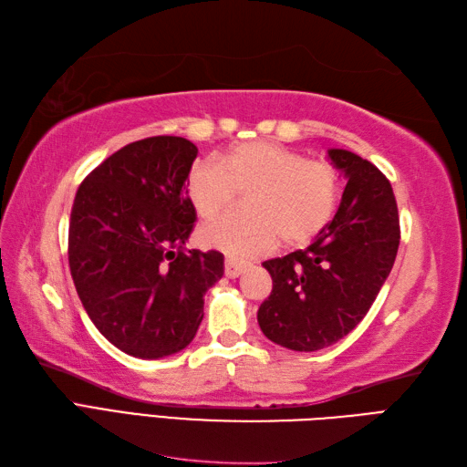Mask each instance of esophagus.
I'll return each instance as SVG.
<instances>
[{"label": "esophagus", "instance_id": "obj_1", "mask_svg": "<svg viewBox=\"0 0 467 467\" xmlns=\"http://www.w3.org/2000/svg\"><path fill=\"white\" fill-rule=\"evenodd\" d=\"M244 271H245V264H242V261H235V259H225V275L230 277V279L240 277Z\"/></svg>", "mask_w": 467, "mask_h": 467}]
</instances>
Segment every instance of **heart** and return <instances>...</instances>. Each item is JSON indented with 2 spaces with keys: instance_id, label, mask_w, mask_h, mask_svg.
Segmentation results:
<instances>
[{
  "instance_id": "1",
  "label": "heart",
  "mask_w": 467,
  "mask_h": 467,
  "mask_svg": "<svg viewBox=\"0 0 467 467\" xmlns=\"http://www.w3.org/2000/svg\"><path fill=\"white\" fill-rule=\"evenodd\" d=\"M244 198V218L203 225L200 242L235 259L267 254L277 242L297 247L315 240L335 218L340 176L331 162L306 161L267 140L230 146L190 168L186 196L203 220H212Z\"/></svg>"
}]
</instances>
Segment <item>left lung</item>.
<instances>
[{
  "mask_svg": "<svg viewBox=\"0 0 467 467\" xmlns=\"http://www.w3.org/2000/svg\"><path fill=\"white\" fill-rule=\"evenodd\" d=\"M327 154L347 178L335 218L309 247L264 261L273 289L257 323L273 343L301 352L335 345L365 319L400 244L390 182L355 152Z\"/></svg>",
  "mask_w": 467,
  "mask_h": 467,
  "instance_id": "left-lung-1",
  "label": "left lung"
}]
</instances>
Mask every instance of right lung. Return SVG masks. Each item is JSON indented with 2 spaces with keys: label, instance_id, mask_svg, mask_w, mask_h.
<instances>
[{
  "label": "right lung",
  "instance_id": "1",
  "mask_svg": "<svg viewBox=\"0 0 467 467\" xmlns=\"http://www.w3.org/2000/svg\"><path fill=\"white\" fill-rule=\"evenodd\" d=\"M196 156L182 136H150L109 156L77 190L75 289L99 333L130 357L186 348L203 319V295L223 275L220 252H186L196 222L186 176Z\"/></svg>",
  "mask_w": 467,
  "mask_h": 467
}]
</instances>
